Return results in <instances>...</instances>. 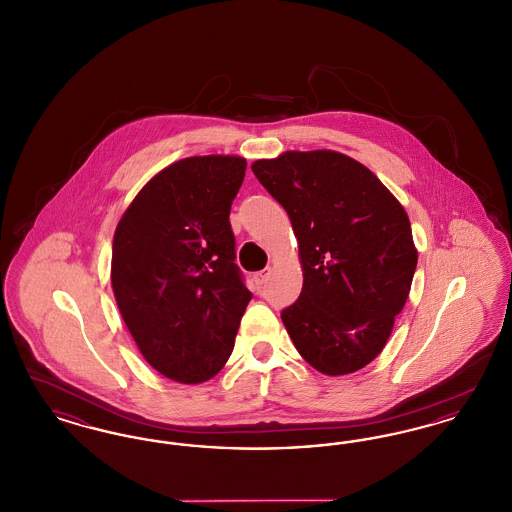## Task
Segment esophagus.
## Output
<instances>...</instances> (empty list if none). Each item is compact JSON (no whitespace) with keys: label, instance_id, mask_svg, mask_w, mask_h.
<instances>
[{"label":"esophagus","instance_id":"1","mask_svg":"<svg viewBox=\"0 0 512 512\" xmlns=\"http://www.w3.org/2000/svg\"><path fill=\"white\" fill-rule=\"evenodd\" d=\"M268 276V268L267 270H259V272H255L253 274V282L257 284V286H263L265 284V280H267Z\"/></svg>","mask_w":512,"mask_h":512}]
</instances>
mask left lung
<instances>
[{
    "instance_id": "1",
    "label": "left lung",
    "mask_w": 512,
    "mask_h": 512,
    "mask_svg": "<svg viewBox=\"0 0 512 512\" xmlns=\"http://www.w3.org/2000/svg\"><path fill=\"white\" fill-rule=\"evenodd\" d=\"M251 171L288 213L303 288L282 322L326 376L372 363L413 284L418 251L405 207L363 163L332 149L284 151Z\"/></svg>"
}]
</instances>
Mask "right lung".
I'll return each instance as SVG.
<instances>
[{"instance_id":"obj_1","label":"right lung","mask_w":512,"mask_h":512,"mask_svg":"<svg viewBox=\"0 0 512 512\" xmlns=\"http://www.w3.org/2000/svg\"><path fill=\"white\" fill-rule=\"evenodd\" d=\"M240 155H195L157 172L113 236L111 286L147 365L180 384L219 374L251 292L236 267L230 207Z\"/></svg>"}]
</instances>
